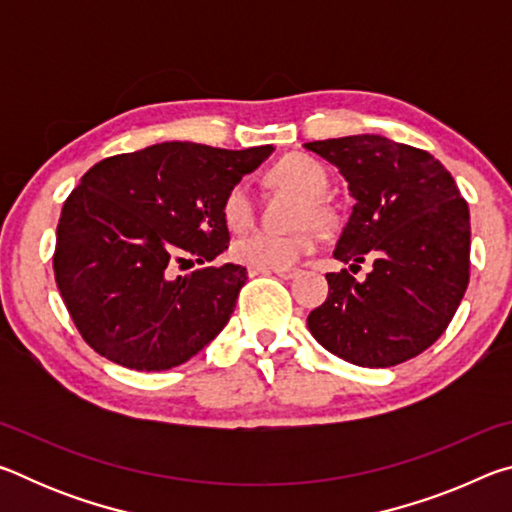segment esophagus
I'll use <instances>...</instances> for the list:
<instances>
[{
	"instance_id": "esophagus-1",
	"label": "esophagus",
	"mask_w": 512,
	"mask_h": 512,
	"mask_svg": "<svg viewBox=\"0 0 512 512\" xmlns=\"http://www.w3.org/2000/svg\"><path fill=\"white\" fill-rule=\"evenodd\" d=\"M257 271H262V273H275L277 277H282V280H291V277L298 275L296 268H257Z\"/></svg>"
}]
</instances>
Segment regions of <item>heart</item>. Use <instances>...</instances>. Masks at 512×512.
<instances>
[{
	"instance_id": "1",
	"label": "heart",
	"mask_w": 512,
	"mask_h": 512,
	"mask_svg": "<svg viewBox=\"0 0 512 512\" xmlns=\"http://www.w3.org/2000/svg\"><path fill=\"white\" fill-rule=\"evenodd\" d=\"M275 178L280 183L296 187L300 194L309 198V207L302 214V221H309L314 216L316 221L325 219V210L320 207L318 198H323L329 187V173L311 155H289L275 167ZM223 221L230 230L241 232L253 225L255 221V194L250 180L241 178L232 185L223 196ZM320 244V230L316 225H305L289 235L271 230H255L250 235L239 237L232 244V257L237 262L253 268H289L300 257L309 255Z\"/></svg>"
}]
</instances>
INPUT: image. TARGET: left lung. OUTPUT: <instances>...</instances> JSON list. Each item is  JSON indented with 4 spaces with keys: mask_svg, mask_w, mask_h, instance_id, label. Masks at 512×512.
Instances as JSON below:
<instances>
[{
    "mask_svg": "<svg viewBox=\"0 0 512 512\" xmlns=\"http://www.w3.org/2000/svg\"><path fill=\"white\" fill-rule=\"evenodd\" d=\"M334 164L354 198L334 248L350 264L373 259L359 283L327 273L329 293L307 316L327 352L363 368H391L438 341L470 282V210L452 173L427 151L384 135L307 142Z\"/></svg>",
    "mask_w": 512,
    "mask_h": 512,
    "instance_id": "left-lung-1",
    "label": "left lung"
}]
</instances>
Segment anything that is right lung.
<instances>
[{"label": "right lung", "instance_id": "add662e5", "mask_svg": "<svg viewBox=\"0 0 512 512\" xmlns=\"http://www.w3.org/2000/svg\"><path fill=\"white\" fill-rule=\"evenodd\" d=\"M275 149L162 142L112 155L81 178L60 212L54 273L85 343L112 363L160 372L201 352L235 311L239 264L171 277L173 262L228 250L223 196Z\"/></svg>", "mask_w": 512, "mask_h": 512}]
</instances>
